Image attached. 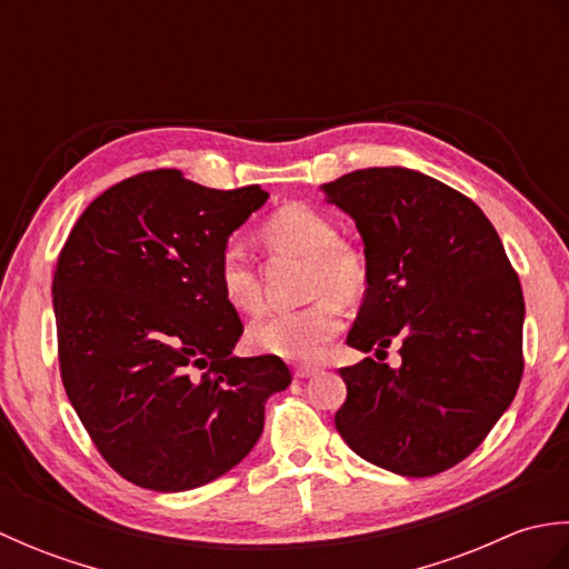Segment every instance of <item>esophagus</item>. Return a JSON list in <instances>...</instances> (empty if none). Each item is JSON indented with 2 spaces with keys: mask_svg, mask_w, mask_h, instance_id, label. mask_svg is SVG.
<instances>
[{
  "mask_svg": "<svg viewBox=\"0 0 569 569\" xmlns=\"http://www.w3.org/2000/svg\"><path fill=\"white\" fill-rule=\"evenodd\" d=\"M320 369L316 367V365H298L296 369H293V377L296 379H310V377H316Z\"/></svg>",
  "mask_w": 569,
  "mask_h": 569,
  "instance_id": "1",
  "label": "esophagus"
}]
</instances>
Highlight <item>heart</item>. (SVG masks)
I'll use <instances>...</instances> for the list:
<instances>
[{"label": "heart", "mask_w": 569, "mask_h": 569, "mask_svg": "<svg viewBox=\"0 0 569 569\" xmlns=\"http://www.w3.org/2000/svg\"><path fill=\"white\" fill-rule=\"evenodd\" d=\"M266 247L278 253L306 257L310 306L271 312L249 330L251 345L263 355L310 361L342 330V303H357L367 293L369 271L361 253L340 241L328 214L303 202H288L261 227ZM217 283L224 300L241 316L261 310V286L244 251L227 247L217 261Z\"/></svg>", "instance_id": "b5f03b06"}]
</instances>
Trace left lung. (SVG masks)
<instances>
[{
    "mask_svg": "<svg viewBox=\"0 0 569 569\" xmlns=\"http://www.w3.org/2000/svg\"><path fill=\"white\" fill-rule=\"evenodd\" d=\"M352 217L369 271L347 345L386 352L340 369L335 426L367 462L432 477L485 442L523 377V291L497 229L462 192L410 168H365L322 186Z\"/></svg>",
    "mask_w": 569,
    "mask_h": 569,
    "instance_id": "obj_1",
    "label": "left lung"
}]
</instances>
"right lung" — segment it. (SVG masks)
I'll use <instances>...</instances> for the list:
<instances>
[{
	"instance_id": "add662e5",
	"label": "right lung",
	"mask_w": 569,
	"mask_h": 569,
	"mask_svg": "<svg viewBox=\"0 0 569 569\" xmlns=\"http://www.w3.org/2000/svg\"><path fill=\"white\" fill-rule=\"evenodd\" d=\"M269 200L159 168L104 190L53 273L66 393L117 475L188 491L237 467L288 389L281 357H234L244 332L217 283L229 234Z\"/></svg>"
}]
</instances>
